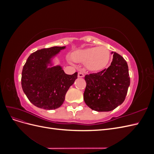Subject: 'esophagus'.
I'll return each mask as SVG.
<instances>
[{
    "label": "esophagus",
    "mask_w": 154,
    "mask_h": 154,
    "mask_svg": "<svg viewBox=\"0 0 154 154\" xmlns=\"http://www.w3.org/2000/svg\"><path fill=\"white\" fill-rule=\"evenodd\" d=\"M84 74H83V72H78V78H83V77H84Z\"/></svg>",
    "instance_id": "34e87169"
}]
</instances>
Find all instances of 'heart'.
Returning a JSON list of instances; mask_svg holds the SVG:
<instances>
[{
    "label": "heart",
    "instance_id": "obj_1",
    "mask_svg": "<svg viewBox=\"0 0 154 154\" xmlns=\"http://www.w3.org/2000/svg\"><path fill=\"white\" fill-rule=\"evenodd\" d=\"M72 58L76 62H86V67L90 71H97L107 66L110 59V53L106 48L100 46L76 51Z\"/></svg>",
    "mask_w": 154,
    "mask_h": 154
}]
</instances>
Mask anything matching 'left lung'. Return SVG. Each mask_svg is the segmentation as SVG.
Returning a JSON list of instances; mask_svg holds the SVG:
<instances>
[{"mask_svg": "<svg viewBox=\"0 0 154 154\" xmlns=\"http://www.w3.org/2000/svg\"><path fill=\"white\" fill-rule=\"evenodd\" d=\"M112 53V62L108 68L85 76L83 99L89 108L97 112L112 110L122 104L130 85L127 62L117 53Z\"/></svg>", "mask_w": 154, "mask_h": 154, "instance_id": "left-lung-1", "label": "left lung"}]
</instances>
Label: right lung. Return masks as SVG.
Listing matches in <instances>:
<instances>
[{"instance_id": "obj_1", "label": "right lung", "mask_w": 154, "mask_h": 154, "mask_svg": "<svg viewBox=\"0 0 154 154\" xmlns=\"http://www.w3.org/2000/svg\"><path fill=\"white\" fill-rule=\"evenodd\" d=\"M63 47H52L38 50L30 54L22 72L21 84L30 102L40 109L53 110L61 106L66 92L78 78L64 72L60 66L48 67L51 58Z\"/></svg>"}]
</instances>
